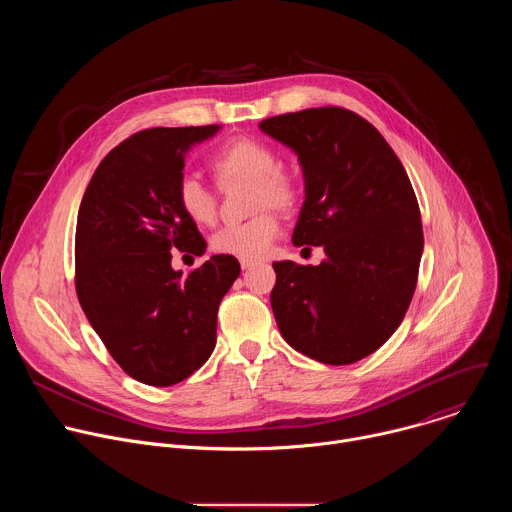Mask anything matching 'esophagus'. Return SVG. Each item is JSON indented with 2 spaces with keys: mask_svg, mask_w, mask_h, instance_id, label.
I'll use <instances>...</instances> for the list:
<instances>
[{
  "mask_svg": "<svg viewBox=\"0 0 512 512\" xmlns=\"http://www.w3.org/2000/svg\"><path fill=\"white\" fill-rule=\"evenodd\" d=\"M255 265V261H249V259H241V267L243 269H251Z\"/></svg>",
  "mask_w": 512,
  "mask_h": 512,
  "instance_id": "1",
  "label": "esophagus"
}]
</instances>
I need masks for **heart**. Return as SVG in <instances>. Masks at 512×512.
<instances>
[{"label": "heart", "instance_id": "1", "mask_svg": "<svg viewBox=\"0 0 512 512\" xmlns=\"http://www.w3.org/2000/svg\"><path fill=\"white\" fill-rule=\"evenodd\" d=\"M212 170L221 186H229L233 182H251L255 210L265 206L281 210L291 208L300 194L294 176L279 168L277 152L265 141L253 137L229 141L214 156ZM176 200L180 210L196 225H210L216 218V194L190 172L178 178ZM277 235L279 221L275 214L261 212L249 218V221L231 223L218 229L210 239V247L218 255L255 261L271 251Z\"/></svg>", "mask_w": 512, "mask_h": 512}]
</instances>
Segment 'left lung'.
I'll list each match as a JSON object with an SVG mask.
<instances>
[{
	"label": "left lung",
	"instance_id": "1",
	"mask_svg": "<svg viewBox=\"0 0 512 512\" xmlns=\"http://www.w3.org/2000/svg\"><path fill=\"white\" fill-rule=\"evenodd\" d=\"M259 127L294 150L304 170L291 241L326 253L320 265L273 263L275 322L298 352L352 364L391 338L411 304L423 253L413 186L385 137L348 109L285 113Z\"/></svg>",
	"mask_w": 512,
	"mask_h": 512
}]
</instances>
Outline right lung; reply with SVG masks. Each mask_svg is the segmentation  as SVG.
I'll use <instances>...</instances> for the list:
<instances>
[{"instance_id":"obj_1","label":"right lung","mask_w":512,"mask_h":512,"mask_svg":"<svg viewBox=\"0 0 512 512\" xmlns=\"http://www.w3.org/2000/svg\"><path fill=\"white\" fill-rule=\"evenodd\" d=\"M221 125L143 129L95 170L77 218V296L91 326L135 381L170 387L198 371L216 344L218 304L241 273L212 255L182 275L174 249L206 251L180 210L176 184L186 152Z\"/></svg>"}]
</instances>
